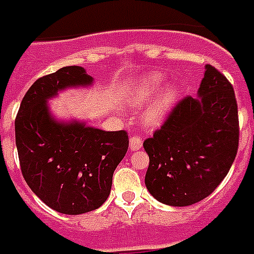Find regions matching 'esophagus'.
I'll return each mask as SVG.
<instances>
[{"mask_svg": "<svg viewBox=\"0 0 254 254\" xmlns=\"http://www.w3.org/2000/svg\"><path fill=\"white\" fill-rule=\"evenodd\" d=\"M142 147V139L138 136H131L129 138V150L131 151H138Z\"/></svg>", "mask_w": 254, "mask_h": 254, "instance_id": "34e87169", "label": "esophagus"}]
</instances>
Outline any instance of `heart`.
<instances>
[{
    "label": "heart",
    "mask_w": 254,
    "mask_h": 254,
    "mask_svg": "<svg viewBox=\"0 0 254 254\" xmlns=\"http://www.w3.org/2000/svg\"><path fill=\"white\" fill-rule=\"evenodd\" d=\"M163 81H165V76L161 73H150L142 79L129 80L123 87L122 99L128 106H142L155 95ZM177 96H178V89L174 85L167 87L161 93V96L143 114V122L147 126L161 125L167 114L170 112Z\"/></svg>",
    "instance_id": "heart-1"
}]
</instances>
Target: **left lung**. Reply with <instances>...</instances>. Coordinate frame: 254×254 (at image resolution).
<instances>
[{
    "label": "left lung",
    "mask_w": 254,
    "mask_h": 254,
    "mask_svg": "<svg viewBox=\"0 0 254 254\" xmlns=\"http://www.w3.org/2000/svg\"><path fill=\"white\" fill-rule=\"evenodd\" d=\"M197 98L174 107L161 129L143 142L150 158L144 184L156 201L189 206L210 195L238 150L234 89L214 66H205Z\"/></svg>",
    "instance_id": "8db88e82"
}]
</instances>
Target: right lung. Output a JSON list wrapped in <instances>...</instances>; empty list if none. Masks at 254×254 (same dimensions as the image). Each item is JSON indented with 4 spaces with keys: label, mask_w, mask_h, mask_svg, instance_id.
I'll use <instances>...</instances> for the list:
<instances>
[{
    "label": "right lung",
    "mask_w": 254,
    "mask_h": 254,
    "mask_svg": "<svg viewBox=\"0 0 254 254\" xmlns=\"http://www.w3.org/2000/svg\"><path fill=\"white\" fill-rule=\"evenodd\" d=\"M92 83V76L77 65L40 77L25 93L14 122L22 177L45 205L63 214H83L102 206L128 148L123 129L103 131L80 120H57L51 114L49 99Z\"/></svg>",
    "instance_id": "add662e5"
}]
</instances>
